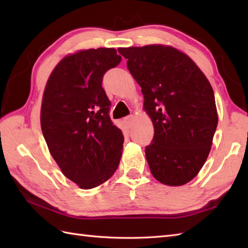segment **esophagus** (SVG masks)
I'll use <instances>...</instances> for the list:
<instances>
[{
  "instance_id": "esophagus-1",
  "label": "esophagus",
  "mask_w": 248,
  "mask_h": 248,
  "mask_svg": "<svg viewBox=\"0 0 248 248\" xmlns=\"http://www.w3.org/2000/svg\"><path fill=\"white\" fill-rule=\"evenodd\" d=\"M124 124L128 125V127H131V125L133 124V121H134V116H133V115L127 116V117H125V118L124 119Z\"/></svg>"
}]
</instances>
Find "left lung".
<instances>
[{
  "label": "left lung",
  "instance_id": "8db88e82",
  "mask_svg": "<svg viewBox=\"0 0 248 248\" xmlns=\"http://www.w3.org/2000/svg\"><path fill=\"white\" fill-rule=\"evenodd\" d=\"M144 94L155 128L146 159L157 181L186 184L198 175L211 150L218 116L207 77L191 57L171 46L119 48Z\"/></svg>",
  "mask_w": 248,
  "mask_h": 248
}]
</instances>
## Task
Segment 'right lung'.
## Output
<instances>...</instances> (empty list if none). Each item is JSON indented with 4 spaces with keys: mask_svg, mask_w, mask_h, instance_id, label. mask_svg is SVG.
Instances as JSON below:
<instances>
[{
    "mask_svg": "<svg viewBox=\"0 0 248 248\" xmlns=\"http://www.w3.org/2000/svg\"><path fill=\"white\" fill-rule=\"evenodd\" d=\"M121 56L114 48L80 50L60 61L46 81L40 124L50 154L69 180L83 189L114 175L124 134L108 116L102 78Z\"/></svg>",
    "mask_w": 248,
    "mask_h": 248,
    "instance_id": "obj_1",
    "label": "right lung"
}]
</instances>
